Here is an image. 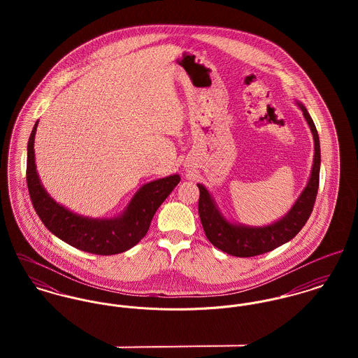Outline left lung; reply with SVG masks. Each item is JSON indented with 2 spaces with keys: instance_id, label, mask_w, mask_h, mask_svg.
<instances>
[{
  "instance_id": "obj_1",
  "label": "left lung",
  "mask_w": 358,
  "mask_h": 358,
  "mask_svg": "<svg viewBox=\"0 0 358 358\" xmlns=\"http://www.w3.org/2000/svg\"><path fill=\"white\" fill-rule=\"evenodd\" d=\"M296 104L302 110L313 134L314 158L306 187L295 204L291 206V209L281 219L266 226H247L230 222L223 216L213 196L208 192L204 185H197L200 190L199 213L204 227L205 236L213 247L229 255L251 257L273 251L277 247L291 241L302 230L308 216L311 215L320 180V139L306 107L298 101Z\"/></svg>"
}]
</instances>
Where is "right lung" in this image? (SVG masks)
<instances>
[{
    "mask_svg": "<svg viewBox=\"0 0 358 358\" xmlns=\"http://www.w3.org/2000/svg\"><path fill=\"white\" fill-rule=\"evenodd\" d=\"M36 122L27 143V187L33 206L44 226L62 241L95 255H115L131 250L148 233L158 206L180 182L178 173L143 185L124 212L115 217H88L56 203L44 189L36 165Z\"/></svg>",
    "mask_w": 358,
    "mask_h": 358,
    "instance_id": "add662e5",
    "label": "right lung"
}]
</instances>
